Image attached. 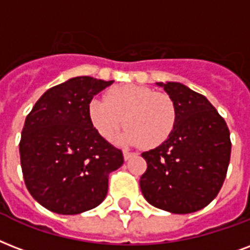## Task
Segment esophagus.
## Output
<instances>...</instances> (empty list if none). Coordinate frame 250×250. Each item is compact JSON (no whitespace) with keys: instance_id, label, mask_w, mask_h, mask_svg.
<instances>
[{"instance_id":"obj_1","label":"esophagus","mask_w":250,"mask_h":250,"mask_svg":"<svg viewBox=\"0 0 250 250\" xmlns=\"http://www.w3.org/2000/svg\"><path fill=\"white\" fill-rule=\"evenodd\" d=\"M133 155H135V153H133V152H129V150H127V149L123 150V157H125V161H127V160L131 159V157H132Z\"/></svg>"}]
</instances>
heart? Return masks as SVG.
<instances>
[{"label":"heart","instance_id":"obj_1","mask_svg":"<svg viewBox=\"0 0 250 250\" xmlns=\"http://www.w3.org/2000/svg\"><path fill=\"white\" fill-rule=\"evenodd\" d=\"M89 117L102 138L111 139L125 125L127 128L117 138L118 143L153 148L173 132L177 110L167 94L142 85H123L108 90L104 100L91 101Z\"/></svg>","mask_w":250,"mask_h":250}]
</instances>
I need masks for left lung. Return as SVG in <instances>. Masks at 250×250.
<instances>
[{
    "label": "left lung",
    "instance_id": "8db88e82",
    "mask_svg": "<svg viewBox=\"0 0 250 250\" xmlns=\"http://www.w3.org/2000/svg\"><path fill=\"white\" fill-rule=\"evenodd\" d=\"M177 110L170 136L143 152L140 188L146 202L171 214H190L214 201L231 159L229 129L205 95L181 83H156Z\"/></svg>",
    "mask_w": 250,
    "mask_h": 250
}]
</instances>
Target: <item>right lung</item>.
Segmentation results:
<instances>
[{"label": "right lung", "instance_id": "obj_1", "mask_svg": "<svg viewBox=\"0 0 250 250\" xmlns=\"http://www.w3.org/2000/svg\"><path fill=\"white\" fill-rule=\"evenodd\" d=\"M114 81L79 76L45 91L28 114L19 143L24 184L38 203L60 215L101 205L123 153L93 127L89 104Z\"/></svg>", "mask_w": 250, "mask_h": 250}]
</instances>
